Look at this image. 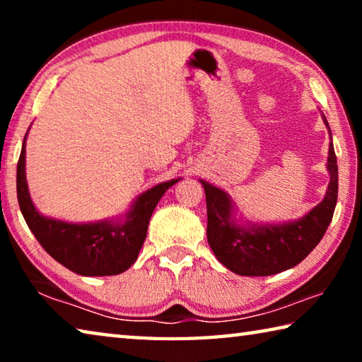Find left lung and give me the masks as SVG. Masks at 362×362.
Listing matches in <instances>:
<instances>
[{
  "label": "left lung",
  "instance_id": "1",
  "mask_svg": "<svg viewBox=\"0 0 362 362\" xmlns=\"http://www.w3.org/2000/svg\"><path fill=\"white\" fill-rule=\"evenodd\" d=\"M330 142L327 170L330 175L327 192L320 204L303 217L283 223H254L236 217V207L222 188L199 180L206 193L207 243L223 267L241 276H269L298 265L322 240L332 220L339 168L329 122L322 115Z\"/></svg>",
  "mask_w": 362,
  "mask_h": 362
}]
</instances>
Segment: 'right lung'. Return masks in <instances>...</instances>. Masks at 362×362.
Segmentation results:
<instances>
[{
  "mask_svg": "<svg viewBox=\"0 0 362 362\" xmlns=\"http://www.w3.org/2000/svg\"><path fill=\"white\" fill-rule=\"evenodd\" d=\"M27 134L17 163V199L28 228L42 249L60 265L81 276H113L131 268L144 246L153 211L163 194L180 179L158 183L140 193L119 218L88 223L64 222L42 216L30 198L25 175Z\"/></svg>",
  "mask_w": 362,
  "mask_h": 362,
  "instance_id": "add662e5",
  "label": "right lung"
}]
</instances>
